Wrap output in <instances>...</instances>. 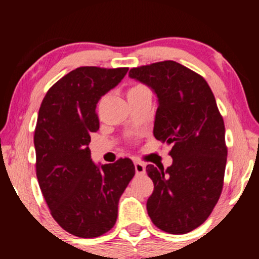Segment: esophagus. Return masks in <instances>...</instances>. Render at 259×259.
I'll list each match as a JSON object with an SVG mask.
<instances>
[{"label": "esophagus", "mask_w": 259, "mask_h": 259, "mask_svg": "<svg viewBox=\"0 0 259 259\" xmlns=\"http://www.w3.org/2000/svg\"><path fill=\"white\" fill-rule=\"evenodd\" d=\"M135 173L136 175H142L146 173V169H145V164L142 162H139V160H136L135 163Z\"/></svg>", "instance_id": "34e87169"}]
</instances>
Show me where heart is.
<instances>
[{
	"label": "heart",
	"instance_id": "b5f03b06",
	"mask_svg": "<svg viewBox=\"0 0 259 259\" xmlns=\"http://www.w3.org/2000/svg\"><path fill=\"white\" fill-rule=\"evenodd\" d=\"M140 88H142V86L141 85H135V86H133V88H130L129 91H127V92H133V91L138 90V89H140Z\"/></svg>",
	"mask_w": 259,
	"mask_h": 259
}]
</instances>
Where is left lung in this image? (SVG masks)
Listing matches in <instances>:
<instances>
[{
    "instance_id": "obj_1",
    "label": "left lung",
    "mask_w": 259,
    "mask_h": 259,
    "mask_svg": "<svg viewBox=\"0 0 259 259\" xmlns=\"http://www.w3.org/2000/svg\"><path fill=\"white\" fill-rule=\"evenodd\" d=\"M129 76L157 95L153 135L173 146L170 167H146L154 184L147 213L165 233H190L212 213L224 183L228 148L214 95L200 74L174 61L133 68Z\"/></svg>"
}]
</instances>
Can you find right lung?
<instances>
[{
    "mask_svg": "<svg viewBox=\"0 0 259 259\" xmlns=\"http://www.w3.org/2000/svg\"><path fill=\"white\" fill-rule=\"evenodd\" d=\"M129 68L80 67L59 79L44 97L34 145L36 177L59 227L90 239L114 227L118 202L135 175L132 159L96 165L89 144L100 127L96 106Z\"/></svg>",
    "mask_w": 259,
    "mask_h": 259,
    "instance_id": "add662e5",
    "label": "right lung"
}]
</instances>
